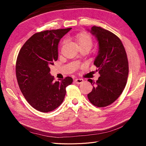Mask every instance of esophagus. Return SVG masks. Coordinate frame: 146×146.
Masks as SVG:
<instances>
[{
  "mask_svg": "<svg viewBox=\"0 0 146 146\" xmlns=\"http://www.w3.org/2000/svg\"><path fill=\"white\" fill-rule=\"evenodd\" d=\"M75 82L77 84H81L83 82V80L82 78H77L75 80Z\"/></svg>",
  "mask_w": 146,
  "mask_h": 146,
  "instance_id": "obj_1",
  "label": "esophagus"
}]
</instances>
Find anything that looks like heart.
Segmentation results:
<instances>
[{
  "label": "heart",
  "mask_w": 146,
  "mask_h": 146,
  "mask_svg": "<svg viewBox=\"0 0 146 146\" xmlns=\"http://www.w3.org/2000/svg\"><path fill=\"white\" fill-rule=\"evenodd\" d=\"M75 39L80 48L88 47L91 48L93 45V39L91 35L87 33H81L75 36Z\"/></svg>",
  "instance_id": "b5f03b06"
}]
</instances>
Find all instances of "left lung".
Here are the masks:
<instances>
[{"instance_id":"8db88e82","label":"left lung","mask_w":146,"mask_h":146,"mask_svg":"<svg viewBox=\"0 0 146 146\" xmlns=\"http://www.w3.org/2000/svg\"><path fill=\"white\" fill-rule=\"evenodd\" d=\"M88 31L98 42L94 64L100 76L96 82L88 80L94 86L87 96L95 106L104 107L113 103L124 90L129 74L128 60L122 41L113 33L95 26Z\"/></svg>"}]
</instances>
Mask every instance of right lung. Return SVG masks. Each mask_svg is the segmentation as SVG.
<instances>
[{
    "label": "right lung",
    "instance_id": "right-lung-1",
    "mask_svg": "<svg viewBox=\"0 0 146 146\" xmlns=\"http://www.w3.org/2000/svg\"><path fill=\"white\" fill-rule=\"evenodd\" d=\"M71 28L44 31L33 35L21 48L15 66L16 77L22 94L36 110L49 112L63 102L66 87L73 78L54 81L49 66L58 58L60 39Z\"/></svg>",
    "mask_w": 146,
    "mask_h": 146
}]
</instances>
